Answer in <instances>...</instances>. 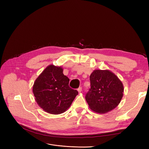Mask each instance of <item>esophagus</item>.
<instances>
[{
	"label": "esophagus",
	"mask_w": 149,
	"mask_h": 149,
	"mask_svg": "<svg viewBox=\"0 0 149 149\" xmlns=\"http://www.w3.org/2000/svg\"><path fill=\"white\" fill-rule=\"evenodd\" d=\"M78 93H81V91H82V88L81 87H79L78 89Z\"/></svg>",
	"instance_id": "obj_1"
}]
</instances>
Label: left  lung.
<instances>
[{"instance_id": "obj_1", "label": "left lung", "mask_w": 149, "mask_h": 149, "mask_svg": "<svg viewBox=\"0 0 149 149\" xmlns=\"http://www.w3.org/2000/svg\"><path fill=\"white\" fill-rule=\"evenodd\" d=\"M89 79L91 88L85 98L90 109L104 114L119 105L123 96L124 86L114 73L107 70H95Z\"/></svg>"}]
</instances>
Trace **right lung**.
<instances>
[{
    "label": "right lung",
    "instance_id": "1",
    "mask_svg": "<svg viewBox=\"0 0 149 149\" xmlns=\"http://www.w3.org/2000/svg\"><path fill=\"white\" fill-rule=\"evenodd\" d=\"M61 66H48L35 81L33 93L38 105L49 114H60L71 105L78 92L69 86Z\"/></svg>",
    "mask_w": 149,
    "mask_h": 149
}]
</instances>
